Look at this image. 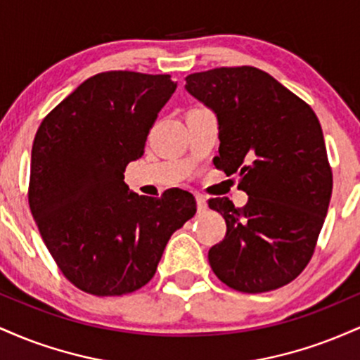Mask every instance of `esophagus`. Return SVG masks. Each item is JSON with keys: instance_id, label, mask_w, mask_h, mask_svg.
I'll return each mask as SVG.
<instances>
[{"instance_id": "1", "label": "esophagus", "mask_w": 360, "mask_h": 360, "mask_svg": "<svg viewBox=\"0 0 360 360\" xmlns=\"http://www.w3.org/2000/svg\"><path fill=\"white\" fill-rule=\"evenodd\" d=\"M196 205H198V212H200V213L206 212L208 205H206V198L203 196V194H200V193L196 194Z\"/></svg>"}]
</instances>
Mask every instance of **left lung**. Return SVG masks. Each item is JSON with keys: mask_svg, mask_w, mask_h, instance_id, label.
I'll return each mask as SVG.
<instances>
[{"mask_svg": "<svg viewBox=\"0 0 360 360\" xmlns=\"http://www.w3.org/2000/svg\"><path fill=\"white\" fill-rule=\"evenodd\" d=\"M186 89L217 113L214 167L240 176L238 189L249 194L242 208L229 198L208 200L226 223L225 238L208 252L210 266L235 291L286 286L311 260L332 196L315 111L252 65L189 74Z\"/></svg>", "mask_w": 360, "mask_h": 360, "instance_id": "left-lung-1", "label": "left lung"}]
</instances>
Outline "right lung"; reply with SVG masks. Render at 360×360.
I'll list each match as a JSON object with an SVG mask.
<instances>
[{
	"label": "right lung",
	"mask_w": 360,
	"mask_h": 360,
	"mask_svg": "<svg viewBox=\"0 0 360 360\" xmlns=\"http://www.w3.org/2000/svg\"><path fill=\"white\" fill-rule=\"evenodd\" d=\"M176 86L169 74L100 72L37 130L28 205L57 267L81 291L122 296L146 286L171 235L196 213L191 193L139 196L123 181Z\"/></svg>",
	"instance_id": "add662e5"
}]
</instances>
